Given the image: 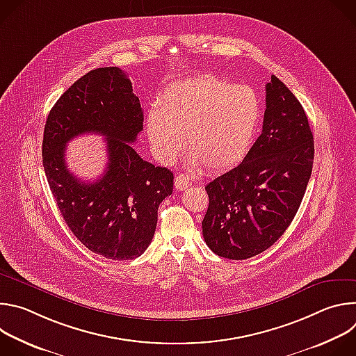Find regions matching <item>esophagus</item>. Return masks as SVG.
I'll return each instance as SVG.
<instances>
[{
  "mask_svg": "<svg viewBox=\"0 0 356 356\" xmlns=\"http://www.w3.org/2000/svg\"><path fill=\"white\" fill-rule=\"evenodd\" d=\"M190 186V179L186 176V175H177L176 177H175V187H176V190H184V188H187Z\"/></svg>",
  "mask_w": 356,
  "mask_h": 356,
  "instance_id": "esophagus-1",
  "label": "esophagus"
}]
</instances>
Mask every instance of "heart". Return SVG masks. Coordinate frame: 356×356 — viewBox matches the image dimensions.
Instances as JSON below:
<instances>
[{
  "mask_svg": "<svg viewBox=\"0 0 356 356\" xmlns=\"http://www.w3.org/2000/svg\"><path fill=\"white\" fill-rule=\"evenodd\" d=\"M261 120L258 95L214 76L169 86L159 107L146 115V131L156 156L170 163L186 140L190 165L221 172L243 159Z\"/></svg>",
  "mask_w": 356,
  "mask_h": 356,
  "instance_id": "b5f03b06",
  "label": "heart"
}]
</instances>
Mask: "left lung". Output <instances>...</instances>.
Returning a JSON list of instances; mask_svg holds the SVG:
<instances>
[{
	"instance_id": "obj_1",
	"label": "left lung",
	"mask_w": 356,
	"mask_h": 356,
	"mask_svg": "<svg viewBox=\"0 0 356 356\" xmlns=\"http://www.w3.org/2000/svg\"><path fill=\"white\" fill-rule=\"evenodd\" d=\"M314 139L306 113L276 76L266 84L262 134L243 161L206 186L202 236L221 258L242 261L270 248L306 193Z\"/></svg>"
}]
</instances>
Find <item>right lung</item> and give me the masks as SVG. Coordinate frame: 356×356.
Segmentation results:
<instances>
[{
  "mask_svg": "<svg viewBox=\"0 0 356 356\" xmlns=\"http://www.w3.org/2000/svg\"><path fill=\"white\" fill-rule=\"evenodd\" d=\"M143 129L139 98L118 67L88 72L50 110L42 142L46 179L70 231L113 261L140 257L154 238L158 209L173 193V173L143 161L131 143ZM83 133L106 138L105 175L81 182L65 165V145Z\"/></svg>",
  "mask_w": 356,
  "mask_h": 356,
  "instance_id": "add662e5",
  "label": "right lung"
}]
</instances>
